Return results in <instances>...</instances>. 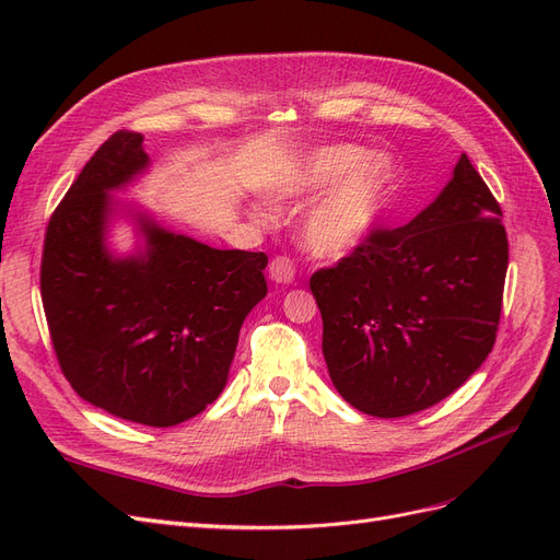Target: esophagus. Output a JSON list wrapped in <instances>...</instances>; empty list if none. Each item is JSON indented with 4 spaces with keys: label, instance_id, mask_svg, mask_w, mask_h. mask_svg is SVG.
<instances>
[{
    "label": "esophagus",
    "instance_id": "esophagus-1",
    "mask_svg": "<svg viewBox=\"0 0 560 560\" xmlns=\"http://www.w3.org/2000/svg\"><path fill=\"white\" fill-rule=\"evenodd\" d=\"M268 276L273 282H282V284H290L296 276V266L290 257H284V254H280V257H273V261H270L268 266Z\"/></svg>",
    "mask_w": 560,
    "mask_h": 560
}]
</instances>
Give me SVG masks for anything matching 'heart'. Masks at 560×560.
<instances>
[{
	"instance_id": "obj_1",
	"label": "heart",
	"mask_w": 560,
	"mask_h": 560,
	"mask_svg": "<svg viewBox=\"0 0 560 560\" xmlns=\"http://www.w3.org/2000/svg\"><path fill=\"white\" fill-rule=\"evenodd\" d=\"M362 161L364 154L360 149H322L303 163L290 184L282 186V191L290 196L313 194L330 186L313 200L301 222L303 245L319 257H338L348 252L362 241V235L374 222L383 191V173L378 167H364V171L352 173Z\"/></svg>"
}]
</instances>
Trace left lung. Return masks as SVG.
Returning a JSON list of instances; mask_svg holds the SVG:
<instances>
[{
  "mask_svg": "<svg viewBox=\"0 0 560 560\" xmlns=\"http://www.w3.org/2000/svg\"><path fill=\"white\" fill-rule=\"evenodd\" d=\"M506 264L500 202L463 154L430 208L311 276L341 397L399 418L455 393L495 346Z\"/></svg>",
  "mask_w": 560,
  "mask_h": 560,
  "instance_id": "left-lung-1",
  "label": "left lung"
}]
</instances>
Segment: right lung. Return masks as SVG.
Masks as SVG:
<instances>
[{
  "instance_id": "right-lung-1",
  "label": "right lung",
  "mask_w": 560,
  "mask_h": 560,
  "mask_svg": "<svg viewBox=\"0 0 560 560\" xmlns=\"http://www.w3.org/2000/svg\"><path fill=\"white\" fill-rule=\"evenodd\" d=\"M147 167L142 135L116 130L48 219L42 303L77 395L130 422L171 428L222 393L247 313L266 296L264 252L214 249L140 219L147 254L105 249L107 191Z\"/></svg>"
}]
</instances>
